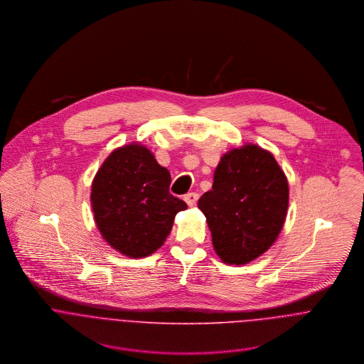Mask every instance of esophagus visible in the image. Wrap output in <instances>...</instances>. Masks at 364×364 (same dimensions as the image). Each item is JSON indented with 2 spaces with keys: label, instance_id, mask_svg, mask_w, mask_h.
Masks as SVG:
<instances>
[{
  "label": "esophagus",
  "instance_id": "obj_1",
  "mask_svg": "<svg viewBox=\"0 0 364 364\" xmlns=\"http://www.w3.org/2000/svg\"><path fill=\"white\" fill-rule=\"evenodd\" d=\"M185 202L188 203V206H195L198 203V199H199V195L196 192H191V193H186L183 196Z\"/></svg>",
  "mask_w": 364,
  "mask_h": 364
}]
</instances>
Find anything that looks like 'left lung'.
Here are the masks:
<instances>
[{
  "mask_svg": "<svg viewBox=\"0 0 364 364\" xmlns=\"http://www.w3.org/2000/svg\"><path fill=\"white\" fill-rule=\"evenodd\" d=\"M213 247L228 264H245L277 240L289 208V183L274 156L257 144L221 156L213 189L198 203Z\"/></svg>",
  "mask_w": 364,
  "mask_h": 364,
  "instance_id": "obj_1",
  "label": "left lung"
}]
</instances>
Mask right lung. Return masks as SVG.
Instances as JSON below:
<instances>
[{
    "label": "right lung",
    "instance_id": "obj_1",
    "mask_svg": "<svg viewBox=\"0 0 364 364\" xmlns=\"http://www.w3.org/2000/svg\"><path fill=\"white\" fill-rule=\"evenodd\" d=\"M171 173L143 144L110 153L91 188L94 218L105 241L130 258H144L162 247L176 213L188 205L169 193Z\"/></svg>",
    "mask_w": 364,
    "mask_h": 364
}]
</instances>
